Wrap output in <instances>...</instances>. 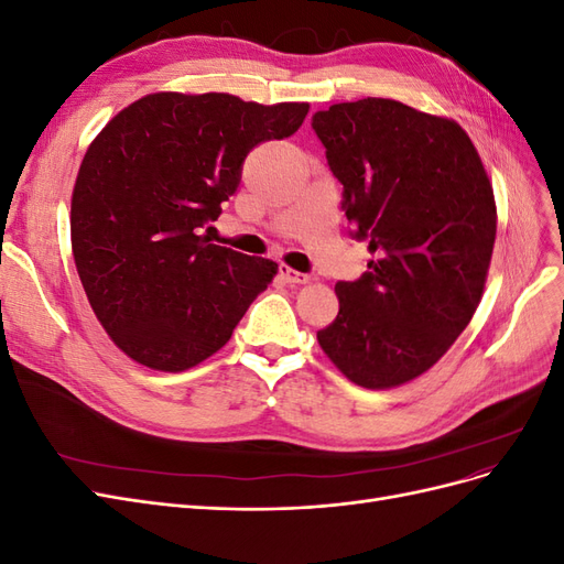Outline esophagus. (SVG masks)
I'll return each mask as SVG.
<instances>
[{
    "label": "esophagus",
    "mask_w": 564,
    "mask_h": 564,
    "mask_svg": "<svg viewBox=\"0 0 564 564\" xmlns=\"http://www.w3.org/2000/svg\"><path fill=\"white\" fill-rule=\"evenodd\" d=\"M280 278L286 284H308L311 282V275H305V272H299V270H292L289 265H280Z\"/></svg>",
    "instance_id": "obj_1"
}]
</instances>
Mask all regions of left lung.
<instances>
[{
  "mask_svg": "<svg viewBox=\"0 0 564 564\" xmlns=\"http://www.w3.org/2000/svg\"><path fill=\"white\" fill-rule=\"evenodd\" d=\"M332 174L344 185L350 235L369 242L367 272L338 282V315L322 350L362 388L429 371L482 299L497 204L468 133L452 119L390 98L313 115Z\"/></svg>",
  "mask_w": 564,
  "mask_h": 564,
  "instance_id": "1",
  "label": "left lung"
}]
</instances>
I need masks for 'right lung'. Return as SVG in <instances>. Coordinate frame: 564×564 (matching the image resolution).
<instances>
[{
  "label": "right lung",
  "mask_w": 564,
  "mask_h": 564,
  "mask_svg": "<svg viewBox=\"0 0 564 564\" xmlns=\"http://www.w3.org/2000/svg\"><path fill=\"white\" fill-rule=\"evenodd\" d=\"M308 108L164 91L96 135L73 191V256L98 322L131 360L160 371L207 360L275 278L278 263L202 232L240 185L249 152L292 135Z\"/></svg>",
  "instance_id": "obj_1"
}]
</instances>
